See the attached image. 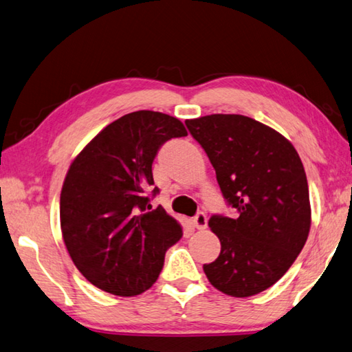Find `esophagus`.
<instances>
[{
	"label": "esophagus",
	"mask_w": 352,
	"mask_h": 352,
	"mask_svg": "<svg viewBox=\"0 0 352 352\" xmlns=\"http://www.w3.org/2000/svg\"><path fill=\"white\" fill-rule=\"evenodd\" d=\"M207 216H205V213H197L195 217H193V225L197 228V230H205L207 228Z\"/></svg>",
	"instance_id": "esophagus-1"
}]
</instances>
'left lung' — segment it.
Returning <instances> with one entry per match:
<instances>
[{
	"label": "left lung",
	"instance_id": "obj_1",
	"mask_svg": "<svg viewBox=\"0 0 352 352\" xmlns=\"http://www.w3.org/2000/svg\"><path fill=\"white\" fill-rule=\"evenodd\" d=\"M185 125L214 167L225 202L237 211L234 219L210 217L221 254L204 273L223 294L262 293L287 273L308 239L309 191L300 157L288 139L248 116L208 115Z\"/></svg>",
	"mask_w": 352,
	"mask_h": 352
}]
</instances>
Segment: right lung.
Masks as SVG:
<instances>
[{
    "label": "right lung",
    "mask_w": 352,
    "mask_h": 352,
    "mask_svg": "<svg viewBox=\"0 0 352 352\" xmlns=\"http://www.w3.org/2000/svg\"><path fill=\"white\" fill-rule=\"evenodd\" d=\"M187 136L179 119L151 110L124 115L85 145L65 176L61 230L73 263L96 288L138 296L156 282L182 228L161 205L151 165L171 138Z\"/></svg>",
    "instance_id": "1"
}]
</instances>
